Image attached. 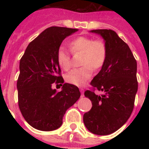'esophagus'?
Returning a JSON list of instances; mask_svg holds the SVG:
<instances>
[{
    "instance_id": "obj_1",
    "label": "esophagus",
    "mask_w": 149,
    "mask_h": 149,
    "mask_svg": "<svg viewBox=\"0 0 149 149\" xmlns=\"http://www.w3.org/2000/svg\"><path fill=\"white\" fill-rule=\"evenodd\" d=\"M79 91H80V93H81V96L82 97H84V89L83 88H80L79 89Z\"/></svg>"
}]
</instances>
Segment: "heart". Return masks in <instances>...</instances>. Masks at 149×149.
<instances>
[{"label": "heart", "mask_w": 149, "mask_h": 149, "mask_svg": "<svg viewBox=\"0 0 149 149\" xmlns=\"http://www.w3.org/2000/svg\"><path fill=\"white\" fill-rule=\"evenodd\" d=\"M72 53H83L82 67L75 69L65 75V81L74 86H82L93 74V68L97 70L104 65L107 58V46L103 40H93L88 37L79 36L70 42ZM57 61L63 70H69L71 66L70 53L65 48H58Z\"/></svg>", "instance_id": "heart-1"}]
</instances>
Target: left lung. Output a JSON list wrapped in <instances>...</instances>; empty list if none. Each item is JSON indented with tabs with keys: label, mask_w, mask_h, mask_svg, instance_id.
<instances>
[{
	"label": "left lung",
	"mask_w": 149,
	"mask_h": 149,
	"mask_svg": "<svg viewBox=\"0 0 149 149\" xmlns=\"http://www.w3.org/2000/svg\"><path fill=\"white\" fill-rule=\"evenodd\" d=\"M91 32L101 36L107 46L106 61L91 83L104 93H84L92 102V108L84 113V123L91 133L107 135L122 127L132 113L138 91L137 62L129 46L114 31L97 29Z\"/></svg>",
	"instance_id": "8db88e82"
}]
</instances>
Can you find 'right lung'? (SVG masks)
Here are the masks:
<instances>
[{"instance_id": "obj_1", "label": "right lung", "mask_w": 149, "mask_h": 149, "mask_svg": "<svg viewBox=\"0 0 149 149\" xmlns=\"http://www.w3.org/2000/svg\"><path fill=\"white\" fill-rule=\"evenodd\" d=\"M77 31L64 27L45 29L29 43L20 60L18 106L25 120L36 129H58L65 111L80 97L79 88L72 84H62L60 92L52 88L55 82L64 83L58 76L61 70L57 51L63 41Z\"/></svg>"}]
</instances>
